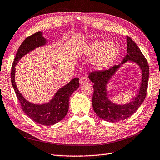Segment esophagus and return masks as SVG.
<instances>
[{
  "instance_id": "34e87169",
  "label": "esophagus",
  "mask_w": 160,
  "mask_h": 160,
  "mask_svg": "<svg viewBox=\"0 0 160 160\" xmlns=\"http://www.w3.org/2000/svg\"><path fill=\"white\" fill-rule=\"evenodd\" d=\"M87 80H88V78H87V76H82L80 78V84H83L84 82H86Z\"/></svg>"
}]
</instances>
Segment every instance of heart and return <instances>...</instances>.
Listing matches in <instances>:
<instances>
[{"mask_svg":"<svg viewBox=\"0 0 160 160\" xmlns=\"http://www.w3.org/2000/svg\"><path fill=\"white\" fill-rule=\"evenodd\" d=\"M83 54L92 58L91 64L96 69H105L113 63L118 55L116 43L105 41H93L83 49Z\"/></svg>","mask_w":160,"mask_h":160,"instance_id":"b5f03b06","label":"heart"}]
</instances>
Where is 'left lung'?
<instances>
[{
  "instance_id": "obj_1",
  "label": "left lung",
  "mask_w": 160,
  "mask_h": 160,
  "mask_svg": "<svg viewBox=\"0 0 160 160\" xmlns=\"http://www.w3.org/2000/svg\"><path fill=\"white\" fill-rule=\"evenodd\" d=\"M127 52L121 64L130 60L134 61L139 65L142 70V82L139 94L130 103L125 105H118L109 101L107 96L106 84L119 65H115L109 69L96 70L91 72L89 80L93 84L92 105L96 114L102 119L109 122L123 121L131 117L144 101L148 89L149 66L147 59L140 51L139 47L132 39L127 36Z\"/></svg>"
}]
</instances>
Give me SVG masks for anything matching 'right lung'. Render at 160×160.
<instances>
[{
  "instance_id": "obj_1",
  "label": "right lung",
  "mask_w": 160,
  "mask_h": 160,
  "mask_svg": "<svg viewBox=\"0 0 160 160\" xmlns=\"http://www.w3.org/2000/svg\"><path fill=\"white\" fill-rule=\"evenodd\" d=\"M46 39L42 37V33L37 32L28 37L18 48L16 57L12 66L11 82L14 92L18 99L23 111L31 119L43 126H52L63 119L68 110L69 97L79 87V78H76L62 87L56 93L52 101L44 105H35L27 101L19 91L18 90L14 80L15 67L18 61L31 51L37 47L44 45Z\"/></svg>"
}]
</instances>
